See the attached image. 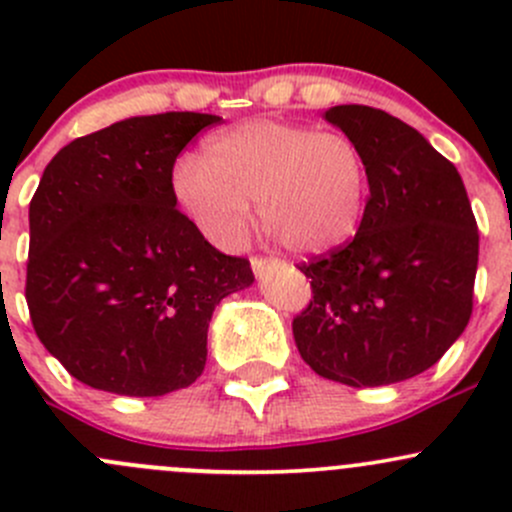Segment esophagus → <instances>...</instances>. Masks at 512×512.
Here are the masks:
<instances>
[{
	"label": "esophagus",
	"instance_id": "esophagus-1",
	"mask_svg": "<svg viewBox=\"0 0 512 512\" xmlns=\"http://www.w3.org/2000/svg\"><path fill=\"white\" fill-rule=\"evenodd\" d=\"M250 265H252V272H255V275H262V272H265L267 267L275 265V260H267V257L255 255V257H252V260H250Z\"/></svg>",
	"mask_w": 512,
	"mask_h": 512
}]
</instances>
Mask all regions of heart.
I'll list each match as a JSON object with an SVG mask.
<instances>
[{"label":"heart","mask_w":512,"mask_h":512,"mask_svg":"<svg viewBox=\"0 0 512 512\" xmlns=\"http://www.w3.org/2000/svg\"><path fill=\"white\" fill-rule=\"evenodd\" d=\"M170 185L213 245L232 247L245 237L250 200H257L260 223L289 252L324 255L359 230L369 163L342 131L255 118L210 138L203 158H180Z\"/></svg>","instance_id":"b5f03b06"}]
</instances>
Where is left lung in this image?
Segmentation results:
<instances>
[{
  "label": "left lung",
  "mask_w": 512,
  "mask_h": 512,
  "mask_svg": "<svg viewBox=\"0 0 512 512\" xmlns=\"http://www.w3.org/2000/svg\"><path fill=\"white\" fill-rule=\"evenodd\" d=\"M359 143L369 200L354 240L302 262L312 299L292 322L302 359L364 389L431 369L473 312L478 225L456 165L371 106L324 113Z\"/></svg>",
  "instance_id": "1"
}]
</instances>
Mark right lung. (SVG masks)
Masks as SVG:
<instances>
[{
    "mask_svg": "<svg viewBox=\"0 0 512 512\" xmlns=\"http://www.w3.org/2000/svg\"><path fill=\"white\" fill-rule=\"evenodd\" d=\"M220 116H133L81 136L44 168L29 203L27 304L36 337L74 379L163 396L205 369L208 324L255 282L175 208V158Z\"/></svg>",
    "mask_w": 512,
    "mask_h": 512,
    "instance_id": "right-lung-1",
    "label": "right lung"
}]
</instances>
